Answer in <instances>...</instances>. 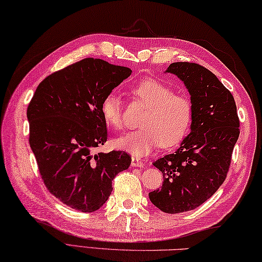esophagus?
Segmentation results:
<instances>
[{"instance_id": "esophagus-1", "label": "esophagus", "mask_w": 262, "mask_h": 262, "mask_svg": "<svg viewBox=\"0 0 262 262\" xmlns=\"http://www.w3.org/2000/svg\"><path fill=\"white\" fill-rule=\"evenodd\" d=\"M132 166H140V168H143L144 163L141 159H138L137 157H132Z\"/></svg>"}]
</instances>
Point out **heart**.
Listing matches in <instances>:
<instances>
[{"label":"heart","mask_w":262,"mask_h":262,"mask_svg":"<svg viewBox=\"0 0 262 262\" xmlns=\"http://www.w3.org/2000/svg\"><path fill=\"white\" fill-rule=\"evenodd\" d=\"M129 93L146 110L141 117L140 129L118 138L116 146L135 157H144L160 145L164 148L179 145L191 125L190 101L185 96L172 93L165 83L151 77L137 82ZM100 110L105 124L116 130L121 129L122 105L116 93L103 98Z\"/></svg>","instance_id":"1"}]
</instances>
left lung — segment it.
Segmentation results:
<instances>
[{"instance_id": "1", "label": "left lung", "mask_w": 262, "mask_h": 262, "mask_svg": "<svg viewBox=\"0 0 262 262\" xmlns=\"http://www.w3.org/2000/svg\"><path fill=\"white\" fill-rule=\"evenodd\" d=\"M165 73L177 75L188 89L191 130L176 153L153 162L164 181L148 197L164 213L178 214L197 208L224 182L240 120L232 93L204 66L177 62Z\"/></svg>"}]
</instances>
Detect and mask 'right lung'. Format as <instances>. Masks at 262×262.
<instances>
[{
	"mask_svg": "<svg viewBox=\"0 0 262 262\" xmlns=\"http://www.w3.org/2000/svg\"><path fill=\"white\" fill-rule=\"evenodd\" d=\"M130 74V69L102 59H82L41 81L28 105L29 144L42 181L73 209L98 210L115 177L129 168L126 152L96 148L108 137L102 100Z\"/></svg>",
	"mask_w": 262,
	"mask_h": 262,
	"instance_id": "add662e5",
	"label": "right lung"
}]
</instances>
